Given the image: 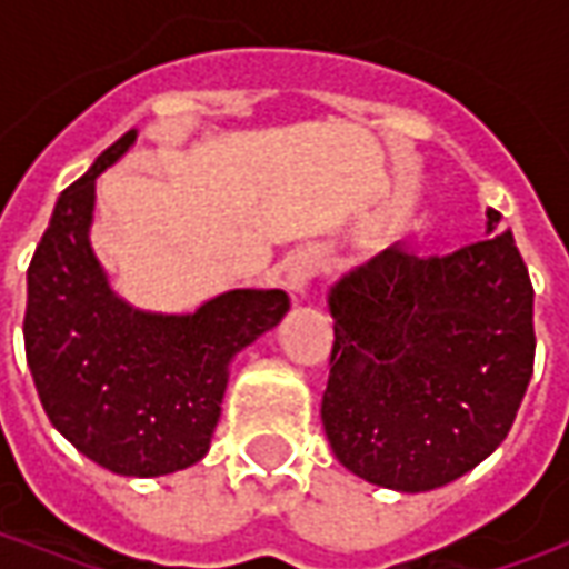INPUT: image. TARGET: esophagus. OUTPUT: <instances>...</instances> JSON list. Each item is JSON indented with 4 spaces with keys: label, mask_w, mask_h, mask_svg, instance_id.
<instances>
[{
    "label": "esophagus",
    "mask_w": 569,
    "mask_h": 569,
    "mask_svg": "<svg viewBox=\"0 0 569 569\" xmlns=\"http://www.w3.org/2000/svg\"><path fill=\"white\" fill-rule=\"evenodd\" d=\"M317 271H320V256L313 249H298V252H292L289 264H286V289L296 298H305Z\"/></svg>",
    "instance_id": "esophagus-1"
}]
</instances>
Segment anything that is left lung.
Masks as SVG:
<instances>
[{"mask_svg": "<svg viewBox=\"0 0 569 569\" xmlns=\"http://www.w3.org/2000/svg\"><path fill=\"white\" fill-rule=\"evenodd\" d=\"M329 313L320 415L345 469L423 493L500 448L537 350L533 286L512 231L448 256L393 243L329 289Z\"/></svg>", "mask_w": 569, "mask_h": 569, "instance_id": "1", "label": "left lung"}]
</instances>
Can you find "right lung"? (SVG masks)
Segmentation results:
<instances>
[{
    "label": "right lung",
    "instance_id": "obj_1",
    "mask_svg": "<svg viewBox=\"0 0 569 569\" xmlns=\"http://www.w3.org/2000/svg\"><path fill=\"white\" fill-rule=\"evenodd\" d=\"M137 142L128 130L57 198L27 271V366L54 429L116 476L154 478L210 451L231 362L289 310L283 289H228L191 313L112 292L93 256L97 176Z\"/></svg>",
    "mask_w": 569,
    "mask_h": 569
}]
</instances>
